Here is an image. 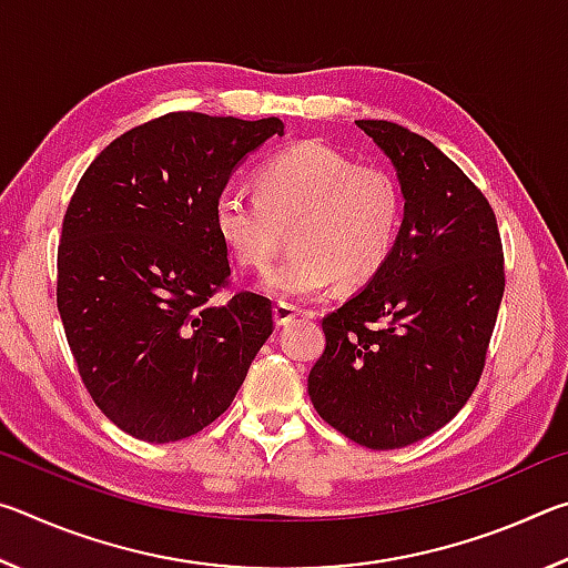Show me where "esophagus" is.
<instances>
[{
    "instance_id": "esophagus-1",
    "label": "esophagus",
    "mask_w": 568,
    "mask_h": 568,
    "mask_svg": "<svg viewBox=\"0 0 568 568\" xmlns=\"http://www.w3.org/2000/svg\"><path fill=\"white\" fill-rule=\"evenodd\" d=\"M297 315H303V307L283 303V301L275 305V325H287L291 321H295Z\"/></svg>"
}]
</instances>
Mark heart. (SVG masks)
<instances>
[{
    "mask_svg": "<svg viewBox=\"0 0 568 568\" xmlns=\"http://www.w3.org/2000/svg\"><path fill=\"white\" fill-rule=\"evenodd\" d=\"M213 217L227 253L245 267L271 265L291 227L295 247L263 277V287L303 301L335 277L345 287L368 283L386 265L403 200L390 172L355 165L323 142H303L263 162L257 192L220 190Z\"/></svg>",
    "mask_w": 568,
    "mask_h": 568,
    "instance_id": "1",
    "label": "heart"
}]
</instances>
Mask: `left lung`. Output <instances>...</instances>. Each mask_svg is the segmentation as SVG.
I'll use <instances>...</instances> for the list:
<instances>
[{
  "instance_id": "8db88e82",
  "label": "left lung",
  "mask_w": 568,
  "mask_h": 568,
  "mask_svg": "<svg viewBox=\"0 0 568 568\" xmlns=\"http://www.w3.org/2000/svg\"><path fill=\"white\" fill-rule=\"evenodd\" d=\"M355 124L390 158L406 205L386 265L323 318L307 393L345 438L390 450L444 428L478 386L504 245L484 192L434 142L396 122Z\"/></svg>"
}]
</instances>
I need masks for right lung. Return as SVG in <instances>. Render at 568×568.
Returning a JSON list of instances; mask_svg holds the SVG:
<instances>
[{
    "label": "right lung",
    "instance_id": "add662e5",
    "mask_svg": "<svg viewBox=\"0 0 568 568\" xmlns=\"http://www.w3.org/2000/svg\"><path fill=\"white\" fill-rule=\"evenodd\" d=\"M277 118L170 112L110 142L67 205L57 307L84 388L114 426L170 444L230 408L273 333V305L230 277L215 197Z\"/></svg>",
    "mask_w": 568,
    "mask_h": 568
}]
</instances>
